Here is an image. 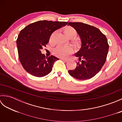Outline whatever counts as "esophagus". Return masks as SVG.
<instances>
[{
  "instance_id": "esophagus-1",
  "label": "esophagus",
  "mask_w": 122,
  "mask_h": 122,
  "mask_svg": "<svg viewBox=\"0 0 122 122\" xmlns=\"http://www.w3.org/2000/svg\"><path fill=\"white\" fill-rule=\"evenodd\" d=\"M63 61H64V62H67L68 61V59H61Z\"/></svg>"
}]
</instances>
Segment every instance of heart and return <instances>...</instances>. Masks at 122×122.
<instances>
[{"instance_id": "1", "label": "heart", "mask_w": 122, "mask_h": 122, "mask_svg": "<svg viewBox=\"0 0 122 122\" xmlns=\"http://www.w3.org/2000/svg\"><path fill=\"white\" fill-rule=\"evenodd\" d=\"M63 33L67 38H74L77 35V32L76 30L73 27L69 25H67L63 29ZM55 32L53 33L50 37V42H52L53 41V37ZM76 45L77 46L79 45V43L78 42H76ZM73 52V49L70 46L67 47H64L62 46H58L54 49L53 53L55 56L61 57V58H66L69 54Z\"/></svg>"}]
</instances>
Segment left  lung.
<instances>
[{
    "instance_id": "obj_1",
    "label": "left lung",
    "mask_w": 122,
    "mask_h": 122,
    "mask_svg": "<svg viewBox=\"0 0 122 122\" xmlns=\"http://www.w3.org/2000/svg\"><path fill=\"white\" fill-rule=\"evenodd\" d=\"M76 30L82 41L80 50L75 54L79 58L76 67L69 73L80 80L94 76L104 65L108 53L107 38L101 31L92 25L82 22L68 23Z\"/></svg>"
}]
</instances>
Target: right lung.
<instances>
[{"instance_id": "1", "label": "right lung", "mask_w": 122, "mask_h": 122, "mask_svg": "<svg viewBox=\"0 0 122 122\" xmlns=\"http://www.w3.org/2000/svg\"><path fill=\"white\" fill-rule=\"evenodd\" d=\"M67 22L40 20L21 30L17 39L18 56L23 68L32 76L42 77L50 73L54 62L59 60L51 55L46 56L40 50L49 41L54 31Z\"/></svg>"}]
</instances>
